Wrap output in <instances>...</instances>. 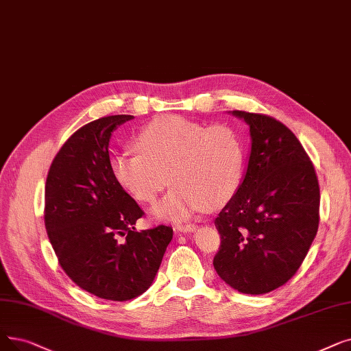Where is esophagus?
Returning <instances> with one entry per match:
<instances>
[{"instance_id": "34e87169", "label": "esophagus", "mask_w": 351, "mask_h": 351, "mask_svg": "<svg viewBox=\"0 0 351 351\" xmlns=\"http://www.w3.org/2000/svg\"><path fill=\"white\" fill-rule=\"evenodd\" d=\"M195 228H196V225L195 223H178L176 225V230L178 231H180V232H191V231H193L195 230Z\"/></svg>"}]
</instances>
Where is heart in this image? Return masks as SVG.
Instances as JSON below:
<instances>
[{"instance_id":"b5f03b06","label":"heart","mask_w":351,"mask_h":351,"mask_svg":"<svg viewBox=\"0 0 351 351\" xmlns=\"http://www.w3.org/2000/svg\"><path fill=\"white\" fill-rule=\"evenodd\" d=\"M138 150H121L110 159L117 184L143 204L175 186L154 208L162 219L180 221L205 209H218L238 192L245 143L226 125L206 126L179 116H160L134 136Z\"/></svg>"}]
</instances>
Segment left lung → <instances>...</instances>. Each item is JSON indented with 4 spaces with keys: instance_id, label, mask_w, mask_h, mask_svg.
Returning a JSON list of instances; mask_svg holds the SVG:
<instances>
[{
    "instance_id": "left-lung-1",
    "label": "left lung",
    "mask_w": 351,
    "mask_h": 351,
    "mask_svg": "<svg viewBox=\"0 0 351 351\" xmlns=\"http://www.w3.org/2000/svg\"><path fill=\"white\" fill-rule=\"evenodd\" d=\"M250 125L245 178L215 218L218 276L243 294H267L294 277L315 238L319 186L297 136L280 120L235 110Z\"/></svg>"
}]
</instances>
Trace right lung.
Here are the masks:
<instances>
[{
    "mask_svg": "<svg viewBox=\"0 0 351 351\" xmlns=\"http://www.w3.org/2000/svg\"><path fill=\"white\" fill-rule=\"evenodd\" d=\"M130 114L106 116L74 132L45 180L44 223L60 267L99 298L128 301L154 282L172 226L138 232L145 215L110 169L112 132Z\"/></svg>",
    "mask_w": 351,
    "mask_h": 351,
    "instance_id": "add662e5",
    "label": "right lung"
}]
</instances>
